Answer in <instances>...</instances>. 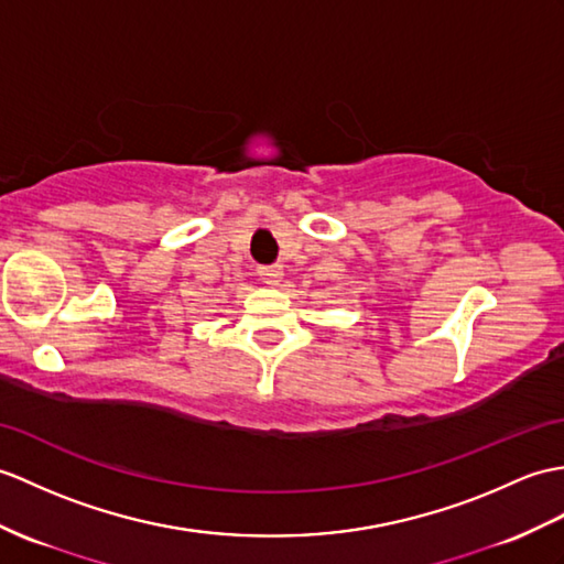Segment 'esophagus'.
Listing matches in <instances>:
<instances>
[{
  "instance_id": "esophagus-1",
  "label": "esophagus",
  "mask_w": 564,
  "mask_h": 564,
  "mask_svg": "<svg viewBox=\"0 0 564 564\" xmlns=\"http://www.w3.org/2000/svg\"><path fill=\"white\" fill-rule=\"evenodd\" d=\"M257 273L261 276V281L269 283V285H279V281L283 279V269L279 264H271V267H259Z\"/></svg>"
}]
</instances>
